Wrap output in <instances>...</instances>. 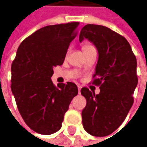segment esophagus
I'll list each match as a JSON object with an SVG mask.
<instances>
[{
  "label": "esophagus",
  "instance_id": "esophagus-1",
  "mask_svg": "<svg viewBox=\"0 0 147 147\" xmlns=\"http://www.w3.org/2000/svg\"><path fill=\"white\" fill-rule=\"evenodd\" d=\"M78 93L80 94V91H81V89H82V86H78Z\"/></svg>",
  "mask_w": 147,
  "mask_h": 147
}]
</instances>
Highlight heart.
<instances>
[{
    "instance_id": "1",
    "label": "heart",
    "mask_w": 147,
    "mask_h": 147,
    "mask_svg": "<svg viewBox=\"0 0 147 147\" xmlns=\"http://www.w3.org/2000/svg\"><path fill=\"white\" fill-rule=\"evenodd\" d=\"M91 47H92L91 45H89V44H86V45H84V46H83L82 50H83V51H85V50H86V49H88V48H91Z\"/></svg>"
}]
</instances>
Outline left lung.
<instances>
[{
    "label": "left lung",
    "mask_w": 147,
    "mask_h": 147,
    "mask_svg": "<svg viewBox=\"0 0 147 147\" xmlns=\"http://www.w3.org/2000/svg\"><path fill=\"white\" fill-rule=\"evenodd\" d=\"M87 39L97 48L99 58L92 84L99 86L95 94L83 87L86 99L82 110L83 128L90 135H109L121 125L134 103L138 85L137 60L127 39L106 26L87 24L81 30L79 41Z\"/></svg>",
    "instance_id": "8db88e82"
}]
</instances>
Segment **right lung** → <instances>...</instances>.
Returning a JSON list of instances; mask_svg holds the SVG:
<instances>
[{
	"mask_svg": "<svg viewBox=\"0 0 147 147\" xmlns=\"http://www.w3.org/2000/svg\"><path fill=\"white\" fill-rule=\"evenodd\" d=\"M79 22L47 26L25 39L11 65V90L25 123L34 132L52 134L78 93L77 86L54 85L53 68L61 65Z\"/></svg>",
	"mask_w": 147,
	"mask_h": 147,
	"instance_id": "right-lung-1",
	"label": "right lung"
}]
</instances>
